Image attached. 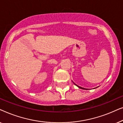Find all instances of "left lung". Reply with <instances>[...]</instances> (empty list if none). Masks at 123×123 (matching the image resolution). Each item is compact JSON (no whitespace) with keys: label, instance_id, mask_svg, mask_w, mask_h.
I'll use <instances>...</instances> for the list:
<instances>
[{"label":"left lung","instance_id":"1","mask_svg":"<svg viewBox=\"0 0 123 123\" xmlns=\"http://www.w3.org/2000/svg\"><path fill=\"white\" fill-rule=\"evenodd\" d=\"M74 83V82H73ZM74 85H75V86H77V87H78V88H80V89H82V90H89V89H88V88H83V87H80V86H78V85H77L76 84H75L74 83ZM96 88H97V87H96Z\"/></svg>","mask_w":123,"mask_h":123}]
</instances>
